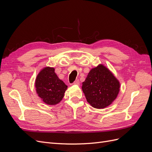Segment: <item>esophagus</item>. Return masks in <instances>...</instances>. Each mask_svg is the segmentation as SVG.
I'll return each instance as SVG.
<instances>
[{"instance_id": "esophagus-1", "label": "esophagus", "mask_w": 152, "mask_h": 152, "mask_svg": "<svg viewBox=\"0 0 152 152\" xmlns=\"http://www.w3.org/2000/svg\"><path fill=\"white\" fill-rule=\"evenodd\" d=\"M73 84H74V85H78V86H79V85L80 84V82H79V80H75L74 82H73Z\"/></svg>"}]
</instances>
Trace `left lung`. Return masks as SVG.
<instances>
[{"instance_id": "1", "label": "left lung", "mask_w": 152, "mask_h": 152, "mask_svg": "<svg viewBox=\"0 0 152 152\" xmlns=\"http://www.w3.org/2000/svg\"><path fill=\"white\" fill-rule=\"evenodd\" d=\"M82 91L92 107L102 109L111 104L120 91V83L103 65L91 69L84 82Z\"/></svg>"}]
</instances>
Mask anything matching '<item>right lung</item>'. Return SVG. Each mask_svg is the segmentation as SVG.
Masks as SVG:
<instances>
[{
    "label": "right lung",
    "instance_id": "right-lung-1",
    "mask_svg": "<svg viewBox=\"0 0 152 152\" xmlns=\"http://www.w3.org/2000/svg\"><path fill=\"white\" fill-rule=\"evenodd\" d=\"M36 92L43 102L54 105L62 100L67 86L60 80L54 72V68L45 67L37 76Z\"/></svg>",
    "mask_w": 152,
    "mask_h": 152
}]
</instances>
